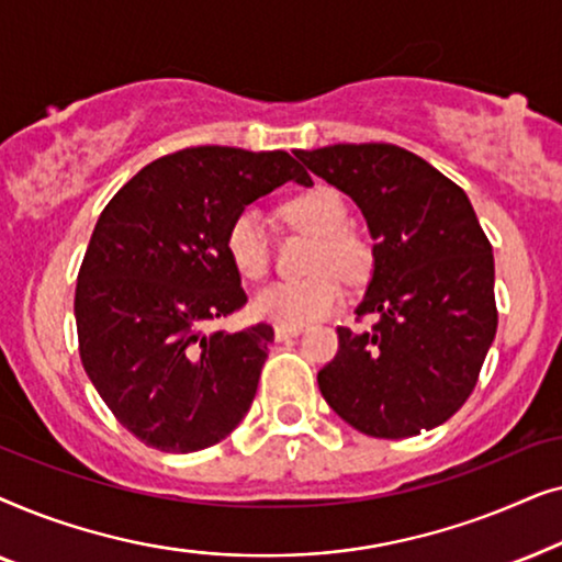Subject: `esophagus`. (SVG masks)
<instances>
[{
    "label": "esophagus",
    "mask_w": 562,
    "mask_h": 562,
    "mask_svg": "<svg viewBox=\"0 0 562 562\" xmlns=\"http://www.w3.org/2000/svg\"><path fill=\"white\" fill-rule=\"evenodd\" d=\"M302 329L304 327H283V325H279V327H276V340H279V342L291 340V337L302 335Z\"/></svg>",
    "instance_id": "34e87169"
}]
</instances>
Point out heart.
<instances>
[{
	"label": "heart",
	"instance_id": "b5f03b06",
	"mask_svg": "<svg viewBox=\"0 0 562 562\" xmlns=\"http://www.w3.org/2000/svg\"><path fill=\"white\" fill-rule=\"evenodd\" d=\"M281 217L291 227L317 237L312 268L325 271L306 281H279L258 291L252 312L260 319L283 327H304L314 319L327 317L342 304V286L334 274L356 281L368 271L371 256L366 243L348 225V206L335 189L314 187L304 194L291 196L281 206ZM227 256L235 271L248 281H260L268 273V237L258 212L245 210L227 227ZM329 270H335L329 274Z\"/></svg>",
	"mask_w": 562,
	"mask_h": 562
}]
</instances>
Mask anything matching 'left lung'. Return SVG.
Listing matches in <instances>:
<instances>
[{
	"label": "left lung",
	"mask_w": 562,
	"mask_h": 562,
	"mask_svg": "<svg viewBox=\"0 0 562 562\" xmlns=\"http://www.w3.org/2000/svg\"><path fill=\"white\" fill-rule=\"evenodd\" d=\"M296 158L348 194L371 229L373 276L358 317L337 327L317 373L325 402L358 432L402 440L448 422L494 342V252L465 191L391 143H340Z\"/></svg>",
	"instance_id": "obj_1"
}]
</instances>
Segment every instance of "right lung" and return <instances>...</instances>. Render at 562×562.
Segmentation results:
<instances>
[{
  "label": "right lung",
  "mask_w": 562,
  "mask_h": 562,
  "mask_svg": "<svg viewBox=\"0 0 562 562\" xmlns=\"http://www.w3.org/2000/svg\"><path fill=\"white\" fill-rule=\"evenodd\" d=\"M286 181L312 187L289 153L199 145L153 160L99 214L74 299L79 356L150 448H212L248 414L273 327H204L248 302L227 227Z\"/></svg>",
  "instance_id": "obj_1"
}]
</instances>
